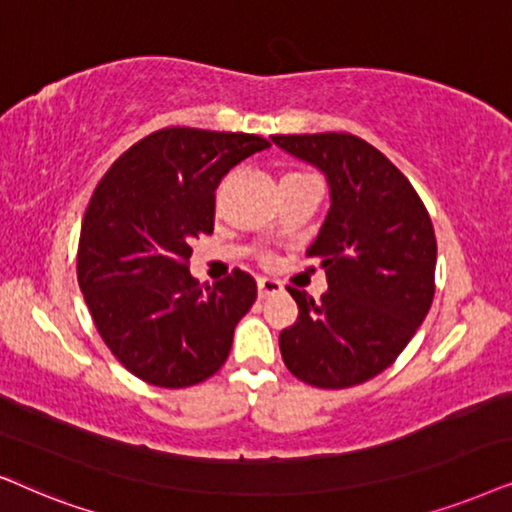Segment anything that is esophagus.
<instances>
[{"label": "esophagus", "instance_id": "obj_1", "mask_svg": "<svg viewBox=\"0 0 512 512\" xmlns=\"http://www.w3.org/2000/svg\"><path fill=\"white\" fill-rule=\"evenodd\" d=\"M281 292H283V285L274 281V278H260V281H257V295H260V299L281 295Z\"/></svg>", "mask_w": 512, "mask_h": 512}]
</instances>
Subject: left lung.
I'll return each mask as SVG.
<instances>
[{
    "mask_svg": "<svg viewBox=\"0 0 512 512\" xmlns=\"http://www.w3.org/2000/svg\"><path fill=\"white\" fill-rule=\"evenodd\" d=\"M325 175L330 210L306 257L320 262V302L297 288V323L281 332L288 370L316 388L377 377L410 344L435 295V231L410 180L351 133L271 135Z\"/></svg>",
    "mask_w": 512,
    "mask_h": 512,
    "instance_id": "obj_1",
    "label": "left lung"
}]
</instances>
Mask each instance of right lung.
Masks as SVG:
<instances>
[{
  "mask_svg": "<svg viewBox=\"0 0 512 512\" xmlns=\"http://www.w3.org/2000/svg\"><path fill=\"white\" fill-rule=\"evenodd\" d=\"M269 147L250 133L163 128L119 156L81 222L77 278L102 342L147 384L185 388L220 370L257 283L234 269L213 288L189 274L213 234L215 189Z\"/></svg>",
  "mask_w": 512,
  "mask_h": 512,
  "instance_id": "right-lung-1",
  "label": "right lung"
}]
</instances>
